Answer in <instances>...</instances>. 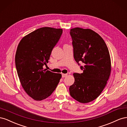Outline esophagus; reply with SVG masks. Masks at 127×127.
<instances>
[{
  "label": "esophagus",
  "instance_id": "obj_1",
  "mask_svg": "<svg viewBox=\"0 0 127 127\" xmlns=\"http://www.w3.org/2000/svg\"><path fill=\"white\" fill-rule=\"evenodd\" d=\"M67 74H62V77L64 78V77H66L67 76Z\"/></svg>",
  "mask_w": 127,
  "mask_h": 127
}]
</instances>
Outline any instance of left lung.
<instances>
[{
    "label": "left lung",
    "mask_w": 127,
    "mask_h": 127,
    "mask_svg": "<svg viewBox=\"0 0 127 127\" xmlns=\"http://www.w3.org/2000/svg\"><path fill=\"white\" fill-rule=\"evenodd\" d=\"M70 34L74 59L85 65L80 67L82 74H73L75 82L69 93L76 101L87 103L96 98L106 85L111 71L110 53L104 41L93 30L75 28Z\"/></svg>",
    "instance_id": "obj_1"
}]
</instances>
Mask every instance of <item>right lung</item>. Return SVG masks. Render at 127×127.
Returning <instances> with one entry per match:
<instances>
[{
    "label": "right lung",
    "mask_w": 127,
    "mask_h": 127,
    "mask_svg": "<svg viewBox=\"0 0 127 127\" xmlns=\"http://www.w3.org/2000/svg\"><path fill=\"white\" fill-rule=\"evenodd\" d=\"M63 30L49 27L38 29L22 38L15 55V64L21 85L26 93L36 101L50 96L61 74L44 69Z\"/></svg>",
    "instance_id": "1"
}]
</instances>
